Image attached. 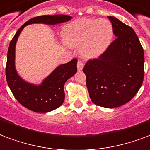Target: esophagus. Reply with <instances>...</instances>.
Listing matches in <instances>:
<instances>
[{"label":"esophagus","instance_id":"1","mask_svg":"<svg viewBox=\"0 0 150 150\" xmlns=\"http://www.w3.org/2000/svg\"><path fill=\"white\" fill-rule=\"evenodd\" d=\"M83 66H84L83 63L81 60H79L78 64H77V69H78V71H82L83 68Z\"/></svg>","mask_w":150,"mask_h":150}]
</instances>
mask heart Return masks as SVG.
<instances>
[{"instance_id":"1","label":"heart","mask_w":150,"mask_h":150,"mask_svg":"<svg viewBox=\"0 0 150 150\" xmlns=\"http://www.w3.org/2000/svg\"><path fill=\"white\" fill-rule=\"evenodd\" d=\"M62 36L67 46H80V55L90 59L99 57L107 50L114 37V28L106 19L82 18L64 26Z\"/></svg>"}]
</instances>
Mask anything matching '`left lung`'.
<instances>
[{
	"label": "left lung",
	"mask_w": 150,
	"mask_h": 150,
	"mask_svg": "<svg viewBox=\"0 0 150 150\" xmlns=\"http://www.w3.org/2000/svg\"><path fill=\"white\" fill-rule=\"evenodd\" d=\"M115 40L98 59L83 69L91 99L99 106L115 108L131 100L144 79V51L131 27L109 16Z\"/></svg>",
	"instance_id": "1"
}]
</instances>
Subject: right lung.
Masks as SVG:
<instances>
[{"label": "right lung", "instance_id": "1", "mask_svg": "<svg viewBox=\"0 0 150 150\" xmlns=\"http://www.w3.org/2000/svg\"><path fill=\"white\" fill-rule=\"evenodd\" d=\"M72 17L67 15H44L34 17L24 23L14 35L8 47L6 64V79L11 91L21 105L37 113H47L57 109L63 104L65 98L64 86L68 79L77 72L76 59L59 65L40 84H33L21 78L16 69V44L22 30L27 25L44 24L55 25L69 21Z\"/></svg>", "mask_w": 150, "mask_h": 150}]
</instances>
